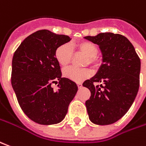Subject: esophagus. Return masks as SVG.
I'll return each mask as SVG.
<instances>
[{
	"label": "esophagus",
	"mask_w": 146,
	"mask_h": 146,
	"mask_svg": "<svg viewBox=\"0 0 146 146\" xmlns=\"http://www.w3.org/2000/svg\"><path fill=\"white\" fill-rule=\"evenodd\" d=\"M77 86H78V88H81V86H82V84H81V83H80V82H79V83H77Z\"/></svg>",
	"instance_id": "1"
}]
</instances>
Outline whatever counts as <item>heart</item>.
I'll return each mask as SVG.
<instances>
[{"label":"heart","mask_w":146,"mask_h":146,"mask_svg":"<svg viewBox=\"0 0 146 146\" xmlns=\"http://www.w3.org/2000/svg\"><path fill=\"white\" fill-rule=\"evenodd\" d=\"M73 47L77 48L79 52L88 56L87 63L93 65H97L98 47L95 43L89 40H84L73 44ZM55 58L60 66H67L73 58V48L71 45L69 44H63L58 46L55 51ZM63 75L70 81L81 82L89 78L92 75V72L89 69H77L74 67H69L64 69Z\"/></svg>","instance_id":"1"}]
</instances>
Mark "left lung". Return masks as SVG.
<instances>
[{"mask_svg": "<svg viewBox=\"0 0 146 146\" xmlns=\"http://www.w3.org/2000/svg\"><path fill=\"white\" fill-rule=\"evenodd\" d=\"M85 38L99 45L102 65L83 86L90 90L86 102L90 120L96 125L117 121L131 107L138 92L141 60L129 40L121 34L102 33ZM101 82L100 86L94 83Z\"/></svg>", "mask_w": 146, "mask_h": 146, "instance_id": "1", "label": "left lung"}]
</instances>
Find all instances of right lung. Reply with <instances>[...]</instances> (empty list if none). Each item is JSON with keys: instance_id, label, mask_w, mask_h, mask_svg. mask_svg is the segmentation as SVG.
<instances>
[{"instance_id": "obj_1", "label": "right lung", "mask_w": 146, "mask_h": 146, "mask_svg": "<svg viewBox=\"0 0 146 146\" xmlns=\"http://www.w3.org/2000/svg\"><path fill=\"white\" fill-rule=\"evenodd\" d=\"M70 40L69 36L38 30L24 40L13 54L12 86L21 110L34 122H60L77 94V84L61 77L55 58L56 48ZM56 80L58 90H54L51 85Z\"/></svg>"}]
</instances>
